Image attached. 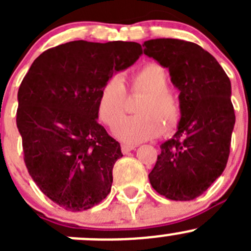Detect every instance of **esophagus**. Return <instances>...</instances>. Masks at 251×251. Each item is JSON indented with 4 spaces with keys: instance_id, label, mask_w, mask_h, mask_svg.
I'll return each mask as SVG.
<instances>
[{
    "instance_id": "1",
    "label": "esophagus",
    "mask_w": 251,
    "mask_h": 251,
    "mask_svg": "<svg viewBox=\"0 0 251 251\" xmlns=\"http://www.w3.org/2000/svg\"><path fill=\"white\" fill-rule=\"evenodd\" d=\"M135 148H136L135 146H130V144H123V146H121V151H123L124 154H127V153H130L131 151H133Z\"/></svg>"
}]
</instances>
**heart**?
Instances as JSON below:
<instances>
[{"instance_id": "1", "label": "heart", "mask_w": 251, "mask_h": 251, "mask_svg": "<svg viewBox=\"0 0 251 251\" xmlns=\"http://www.w3.org/2000/svg\"><path fill=\"white\" fill-rule=\"evenodd\" d=\"M131 92L143 95L136 108L138 116L124 115L126 88L120 76H111L102 86L98 96L97 111L100 120L115 127L116 137L125 143L137 144L151 140L160 133L168 135L176 128L181 119V103L174 91L169 88L166 70L156 63H149L130 77Z\"/></svg>"}]
</instances>
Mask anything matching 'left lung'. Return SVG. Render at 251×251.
<instances>
[{
    "mask_svg": "<svg viewBox=\"0 0 251 251\" xmlns=\"http://www.w3.org/2000/svg\"><path fill=\"white\" fill-rule=\"evenodd\" d=\"M144 54L168 68L179 90L181 119L149 174L151 187L171 201L201 196L226 168L235 124L231 81L216 59L193 42L155 39Z\"/></svg>",
    "mask_w": 251,
    "mask_h": 251,
    "instance_id": "left-lung-1",
    "label": "left lung"
}]
</instances>
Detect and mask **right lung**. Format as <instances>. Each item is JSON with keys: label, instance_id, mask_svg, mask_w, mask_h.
Instances as JSON below:
<instances>
[{"label": "right lung", "instance_id": "1", "mask_svg": "<svg viewBox=\"0 0 251 251\" xmlns=\"http://www.w3.org/2000/svg\"><path fill=\"white\" fill-rule=\"evenodd\" d=\"M142 54L137 42H67L40 54L18 91L24 161L42 193L69 211L109 194L120 143L97 121L98 96Z\"/></svg>", "mask_w": 251, "mask_h": 251}]
</instances>
